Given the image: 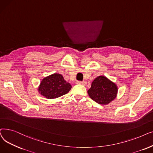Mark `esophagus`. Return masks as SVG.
<instances>
[{"instance_id":"esophagus-1","label":"esophagus","mask_w":153,"mask_h":153,"mask_svg":"<svg viewBox=\"0 0 153 153\" xmlns=\"http://www.w3.org/2000/svg\"><path fill=\"white\" fill-rule=\"evenodd\" d=\"M76 84H79V85H82L83 86H85L86 85V82L83 81V82H79V81H78L76 82Z\"/></svg>"}]
</instances>
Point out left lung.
Wrapping results in <instances>:
<instances>
[{
    "instance_id": "1",
    "label": "left lung",
    "mask_w": 153,
    "mask_h": 153,
    "mask_svg": "<svg viewBox=\"0 0 153 153\" xmlns=\"http://www.w3.org/2000/svg\"><path fill=\"white\" fill-rule=\"evenodd\" d=\"M88 94L98 104L108 105L117 97L118 86L107 77L99 76L92 82Z\"/></svg>"
}]
</instances>
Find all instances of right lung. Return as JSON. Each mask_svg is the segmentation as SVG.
<instances>
[{"label": "right lung", "instance_id": "obj_1", "mask_svg": "<svg viewBox=\"0 0 153 153\" xmlns=\"http://www.w3.org/2000/svg\"><path fill=\"white\" fill-rule=\"evenodd\" d=\"M71 88V85L65 80L62 75L53 74L42 79L38 91L45 98L54 99L67 94Z\"/></svg>", "mask_w": 153, "mask_h": 153}]
</instances>
